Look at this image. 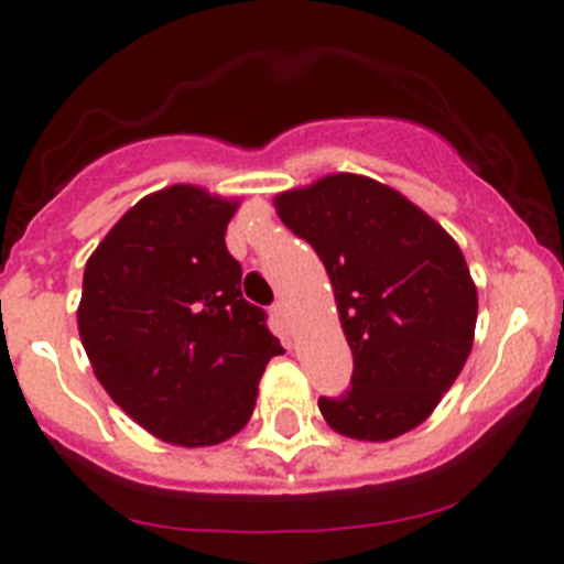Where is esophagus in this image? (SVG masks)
I'll return each mask as SVG.
<instances>
[{
    "label": "esophagus",
    "instance_id": "obj_1",
    "mask_svg": "<svg viewBox=\"0 0 564 564\" xmlns=\"http://www.w3.org/2000/svg\"><path fill=\"white\" fill-rule=\"evenodd\" d=\"M272 314H275L283 325H289V305L283 303V300H278V303L272 305Z\"/></svg>",
    "mask_w": 564,
    "mask_h": 564
}]
</instances>
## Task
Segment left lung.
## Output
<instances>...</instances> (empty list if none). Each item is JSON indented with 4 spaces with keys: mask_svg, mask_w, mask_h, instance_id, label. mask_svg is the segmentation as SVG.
<instances>
[{
    "mask_svg": "<svg viewBox=\"0 0 564 564\" xmlns=\"http://www.w3.org/2000/svg\"><path fill=\"white\" fill-rule=\"evenodd\" d=\"M272 204L325 264L352 349V386L319 397L327 427L369 444L419 427L474 347L479 300L463 250L413 200L358 173H330Z\"/></svg>",
    "mask_w": 564,
    "mask_h": 564,
    "instance_id": "left-lung-1",
    "label": "left lung"
}]
</instances>
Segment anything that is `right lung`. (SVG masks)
Here are the masks:
<instances>
[{"label":"right lung","instance_id":"obj_1","mask_svg":"<svg viewBox=\"0 0 564 564\" xmlns=\"http://www.w3.org/2000/svg\"><path fill=\"white\" fill-rule=\"evenodd\" d=\"M239 200L173 184L137 200L85 264L76 308L93 375L126 415L173 446H217L253 415L283 352L242 297L226 228Z\"/></svg>","mask_w":564,"mask_h":564}]
</instances>
